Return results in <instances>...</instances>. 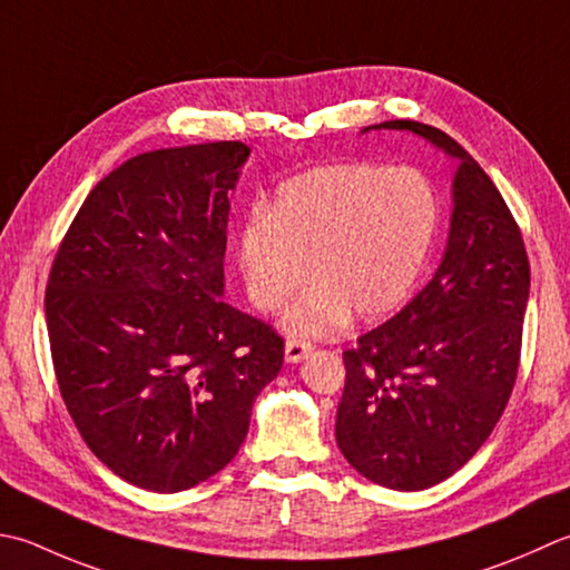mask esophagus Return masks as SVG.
Returning <instances> with one entry per match:
<instances>
[{
	"mask_svg": "<svg viewBox=\"0 0 570 570\" xmlns=\"http://www.w3.org/2000/svg\"><path fill=\"white\" fill-rule=\"evenodd\" d=\"M311 351H314V345H311V343H304V341H288L286 348H284L286 363H301Z\"/></svg>",
	"mask_w": 570,
	"mask_h": 570,
	"instance_id": "1",
	"label": "esophagus"
}]
</instances>
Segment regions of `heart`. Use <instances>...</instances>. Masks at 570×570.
<instances>
[{
  "instance_id": "heart-1",
  "label": "heart",
  "mask_w": 570,
  "mask_h": 570,
  "mask_svg": "<svg viewBox=\"0 0 570 570\" xmlns=\"http://www.w3.org/2000/svg\"><path fill=\"white\" fill-rule=\"evenodd\" d=\"M434 187L415 167L336 163L288 177L244 225V292L274 314L311 276L282 318L292 338H326L345 323L381 321L405 304L438 232Z\"/></svg>"
}]
</instances>
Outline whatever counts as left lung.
<instances>
[{
	"instance_id": "obj_1",
	"label": "left lung",
	"mask_w": 570,
	"mask_h": 570,
	"mask_svg": "<svg viewBox=\"0 0 570 570\" xmlns=\"http://www.w3.org/2000/svg\"><path fill=\"white\" fill-rule=\"evenodd\" d=\"M405 130L456 160L448 247L428 286L343 353L336 440L371 482L420 492L482 448L519 371L529 259L497 185L460 142L417 120Z\"/></svg>"
}]
</instances>
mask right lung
Listing matches in <instances>:
<instances>
[{
    "mask_svg": "<svg viewBox=\"0 0 570 570\" xmlns=\"http://www.w3.org/2000/svg\"><path fill=\"white\" fill-rule=\"evenodd\" d=\"M239 140L140 153L100 180L51 266L47 326L66 410L110 472L175 494L234 460L284 341L225 301Z\"/></svg>",
    "mask_w": 570,
    "mask_h": 570,
    "instance_id": "add662e5",
    "label": "right lung"
}]
</instances>
